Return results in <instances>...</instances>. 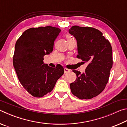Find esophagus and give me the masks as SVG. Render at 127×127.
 Returning a JSON list of instances; mask_svg holds the SVG:
<instances>
[{
	"instance_id": "34e87169",
	"label": "esophagus",
	"mask_w": 127,
	"mask_h": 127,
	"mask_svg": "<svg viewBox=\"0 0 127 127\" xmlns=\"http://www.w3.org/2000/svg\"><path fill=\"white\" fill-rule=\"evenodd\" d=\"M64 73H68L70 71L69 69H68L66 68H64Z\"/></svg>"
}]
</instances>
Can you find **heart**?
<instances>
[{
    "label": "heart",
    "instance_id": "1",
    "mask_svg": "<svg viewBox=\"0 0 127 127\" xmlns=\"http://www.w3.org/2000/svg\"><path fill=\"white\" fill-rule=\"evenodd\" d=\"M66 40H69V39H70V38H72V36H69V35H66Z\"/></svg>",
    "mask_w": 127,
    "mask_h": 127
}]
</instances>
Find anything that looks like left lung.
I'll return each instance as SVG.
<instances>
[{"instance_id": "1", "label": "left lung", "mask_w": 127, "mask_h": 127, "mask_svg": "<svg viewBox=\"0 0 127 127\" xmlns=\"http://www.w3.org/2000/svg\"><path fill=\"white\" fill-rule=\"evenodd\" d=\"M69 32L77 40V57L87 64L85 73L73 70L77 79L70 84V90L79 99H91L102 92L108 82L113 66L112 48L101 32L94 28L74 26Z\"/></svg>"}]
</instances>
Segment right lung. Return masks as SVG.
I'll use <instances>...</instances> for the list:
<instances>
[{
	"instance_id": "1",
	"label": "right lung",
	"mask_w": 127,
	"mask_h": 127,
	"mask_svg": "<svg viewBox=\"0 0 127 127\" xmlns=\"http://www.w3.org/2000/svg\"><path fill=\"white\" fill-rule=\"evenodd\" d=\"M61 31L51 26L31 28L16 43L14 68L21 85L34 97H41L51 92L64 74L60 64L52 68L43 62L44 55L53 51L54 42Z\"/></svg>"
}]
</instances>
